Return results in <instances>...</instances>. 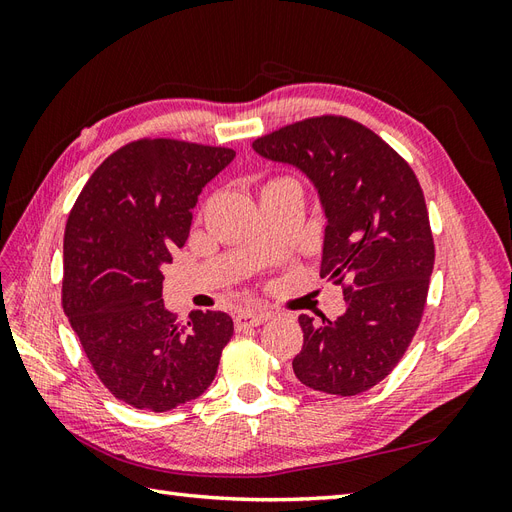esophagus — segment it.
<instances>
[{
	"mask_svg": "<svg viewBox=\"0 0 512 512\" xmlns=\"http://www.w3.org/2000/svg\"><path fill=\"white\" fill-rule=\"evenodd\" d=\"M269 314L267 312H256V309H247V312H241L235 318L237 329H245V327H258V324L267 322Z\"/></svg>",
	"mask_w": 512,
	"mask_h": 512,
	"instance_id": "obj_1",
	"label": "esophagus"
}]
</instances>
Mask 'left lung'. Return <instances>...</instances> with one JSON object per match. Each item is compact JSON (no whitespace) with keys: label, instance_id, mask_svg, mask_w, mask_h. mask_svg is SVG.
<instances>
[{"label":"left lung","instance_id":"obj_1","mask_svg":"<svg viewBox=\"0 0 512 512\" xmlns=\"http://www.w3.org/2000/svg\"><path fill=\"white\" fill-rule=\"evenodd\" d=\"M252 147L312 181L327 218L320 277L346 282L337 320L299 316L294 376L320 393L359 395L391 374L423 316L436 252L421 185L397 151L346 117L292 123Z\"/></svg>","mask_w":512,"mask_h":512}]
</instances>
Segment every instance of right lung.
Returning <instances> with one entry per match:
<instances>
[{
	"label": "right lung",
	"mask_w": 512,
	"mask_h": 512,
	"mask_svg": "<svg viewBox=\"0 0 512 512\" xmlns=\"http://www.w3.org/2000/svg\"><path fill=\"white\" fill-rule=\"evenodd\" d=\"M235 151L143 138L108 156L70 211L61 301L102 384L138 410L203 395L235 324L224 312L177 322L162 269L190 235L192 209Z\"/></svg>",
	"instance_id": "right-lung-1"
}]
</instances>
